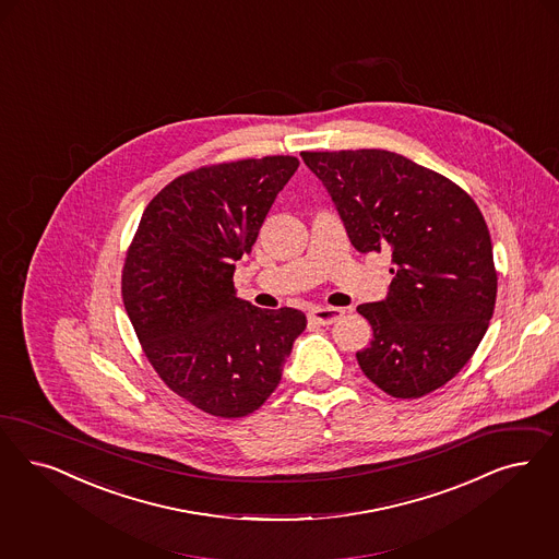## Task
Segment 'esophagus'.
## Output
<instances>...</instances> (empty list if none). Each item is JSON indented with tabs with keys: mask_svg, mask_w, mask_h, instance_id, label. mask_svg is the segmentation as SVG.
I'll return each mask as SVG.
<instances>
[{
	"mask_svg": "<svg viewBox=\"0 0 559 559\" xmlns=\"http://www.w3.org/2000/svg\"><path fill=\"white\" fill-rule=\"evenodd\" d=\"M345 316V309L341 308H316L309 311V322L318 324V326H330L336 320H341Z\"/></svg>",
	"mask_w": 559,
	"mask_h": 559,
	"instance_id": "obj_1",
	"label": "esophagus"
}]
</instances>
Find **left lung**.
<instances>
[{
	"label": "left lung",
	"instance_id": "obj_1",
	"mask_svg": "<svg viewBox=\"0 0 559 559\" xmlns=\"http://www.w3.org/2000/svg\"><path fill=\"white\" fill-rule=\"evenodd\" d=\"M324 183L353 248L392 251L388 297L357 311L373 328L357 353L394 399L450 382L479 347L496 308L491 237L475 200L403 154L364 148L301 153Z\"/></svg>",
	"mask_w": 559,
	"mask_h": 559
}]
</instances>
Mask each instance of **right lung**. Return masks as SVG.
Wrapping results in <instances>:
<instances>
[{"label": "right lung", "mask_w": 559, "mask_h": 559, "mask_svg": "<svg viewBox=\"0 0 559 559\" xmlns=\"http://www.w3.org/2000/svg\"><path fill=\"white\" fill-rule=\"evenodd\" d=\"M295 156L243 158L179 175L140 218L121 272V297L158 378L214 417L266 403L308 320L235 295V262L250 253Z\"/></svg>", "instance_id": "1"}]
</instances>
